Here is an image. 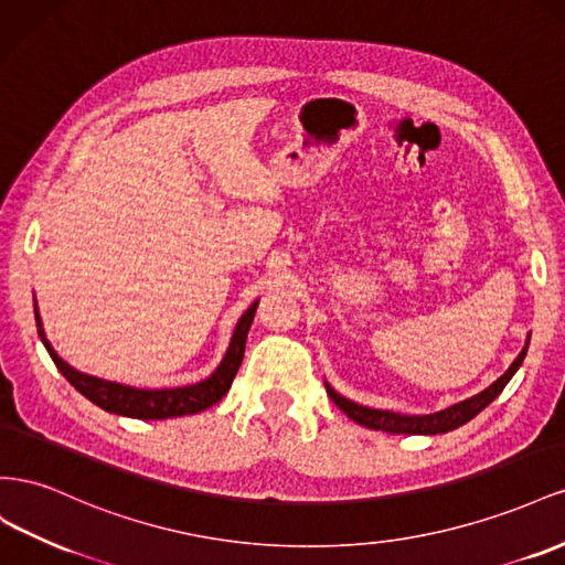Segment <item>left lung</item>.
<instances>
[{"label":"left lung","instance_id":"left-lung-1","mask_svg":"<svg viewBox=\"0 0 565 565\" xmlns=\"http://www.w3.org/2000/svg\"><path fill=\"white\" fill-rule=\"evenodd\" d=\"M530 343V338H527ZM527 343L521 350L519 358L513 360V364L507 369L504 376H499L490 388H486L482 393L459 402V405L447 407L443 412H435V414H426V416H407V414H393V412H383V409H369L358 405V402H350L345 397L338 395L329 383L327 385V393L329 397L335 402V407L345 412L354 424L366 426V428H374V430H388V433H407V435H435V433H447V430H455L459 426H463L466 422H471L476 414H480L486 409L490 402L504 391V385L511 381V376L515 374V369H519L525 360V352H527Z\"/></svg>","mask_w":565,"mask_h":565}]
</instances>
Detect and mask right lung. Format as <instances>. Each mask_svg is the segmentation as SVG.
I'll return each instance as SVG.
<instances>
[{"instance_id":"1","label":"right lung","mask_w":565,"mask_h":565,"mask_svg":"<svg viewBox=\"0 0 565 565\" xmlns=\"http://www.w3.org/2000/svg\"><path fill=\"white\" fill-rule=\"evenodd\" d=\"M255 308H257V302H253L246 310V315L238 319L230 350H227V354H224V360L215 369L213 376H207L205 381H201L196 385H184V388H168V391L127 388V385H120V383H110V381H102V379L75 372L73 366H68L58 358L54 348L50 345V341L44 338L42 319H40L38 310H35V321H38V333L42 338L46 352H50V358L54 360L58 372L68 379V383L77 393H83L89 402H94L96 407H102L110 414L143 418V422H147V418H172V416L196 414V412L213 407L215 402H220L224 395H227V391L232 388V381L241 366V360H244L246 335L253 324Z\"/></svg>"}]
</instances>
